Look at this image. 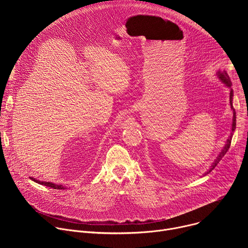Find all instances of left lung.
I'll list each match as a JSON object with an SVG mask.
<instances>
[{"label": "left lung", "mask_w": 248, "mask_h": 248, "mask_svg": "<svg viewBox=\"0 0 248 248\" xmlns=\"http://www.w3.org/2000/svg\"><path fill=\"white\" fill-rule=\"evenodd\" d=\"M217 77H218V78L220 79V81L225 84V86H227L228 88H230V103H231V109L232 110V115H233V116H232V132H231L229 138L227 139V142H226L224 148L221 150L220 154L217 156V158L215 159V161H214L213 163H212V165L210 166L209 170L205 172V174H207V173H209L210 171H212V170H214L215 167L218 165V163L221 161V159H222V158L225 156V154L228 152V150H229V148H230V146H231L232 134H233V131L235 130V125H236V123H235V121H236V115H235V111H234V109H233V107H232L233 91H232V89L231 88V86H232V81H231V79H230V78H229V76H228L226 70H218V72H217Z\"/></svg>", "instance_id": "8db88e82"}]
</instances>
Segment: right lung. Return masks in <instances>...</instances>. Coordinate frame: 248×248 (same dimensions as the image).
Wrapping results in <instances>:
<instances>
[{
  "label": "right lung",
  "instance_id": "add662e5",
  "mask_svg": "<svg viewBox=\"0 0 248 248\" xmlns=\"http://www.w3.org/2000/svg\"><path fill=\"white\" fill-rule=\"evenodd\" d=\"M29 179H30L31 181L35 182V183L43 185V186H49V187L54 188V189H65V188H66V186H62V185H56V184H53V183H50V182H41V181H38V180L34 179V178H31V176H30Z\"/></svg>",
  "mask_w": 248,
  "mask_h": 248
}]
</instances>
